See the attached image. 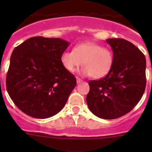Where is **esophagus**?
I'll return each instance as SVG.
<instances>
[{
    "mask_svg": "<svg viewBox=\"0 0 152 152\" xmlns=\"http://www.w3.org/2000/svg\"><path fill=\"white\" fill-rule=\"evenodd\" d=\"M76 79H77V84H80V83L82 82V80L80 78H79V77H77Z\"/></svg>",
    "mask_w": 152,
    "mask_h": 152,
    "instance_id": "34e87169",
    "label": "esophagus"
}]
</instances>
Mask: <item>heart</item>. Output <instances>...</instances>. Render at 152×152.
Instances as JSON below:
<instances>
[{"label": "heart", "instance_id": "obj_1", "mask_svg": "<svg viewBox=\"0 0 152 152\" xmlns=\"http://www.w3.org/2000/svg\"><path fill=\"white\" fill-rule=\"evenodd\" d=\"M113 53L109 48L95 42H83L74 47L73 51H65L61 56L63 67L73 72L84 65L80 73L84 76L91 75L94 78L104 77L110 71L113 64Z\"/></svg>", "mask_w": 152, "mask_h": 152}]
</instances>
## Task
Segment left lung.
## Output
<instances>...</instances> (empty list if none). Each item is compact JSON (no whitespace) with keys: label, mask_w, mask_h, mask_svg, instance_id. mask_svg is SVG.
Here are the masks:
<instances>
[{"label":"left lung","mask_w":152,"mask_h":152,"mask_svg":"<svg viewBox=\"0 0 152 152\" xmlns=\"http://www.w3.org/2000/svg\"><path fill=\"white\" fill-rule=\"evenodd\" d=\"M113 64L105 77L89 81L88 108L97 117L113 119L132 110L141 100L146 85V60L135 45L123 39H107Z\"/></svg>","instance_id":"left-lung-1"}]
</instances>
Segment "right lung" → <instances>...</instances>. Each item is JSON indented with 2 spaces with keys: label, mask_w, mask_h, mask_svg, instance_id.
Listing matches in <instances>:
<instances>
[{
  "label": "right lung",
  "mask_w": 152,
  "mask_h": 152,
  "mask_svg": "<svg viewBox=\"0 0 152 152\" xmlns=\"http://www.w3.org/2000/svg\"><path fill=\"white\" fill-rule=\"evenodd\" d=\"M70 42L59 38L32 37L13 49L7 75L8 94L26 115L37 119L62 110L76 86L61 56Z\"/></svg>",
  "instance_id": "1"
}]
</instances>
